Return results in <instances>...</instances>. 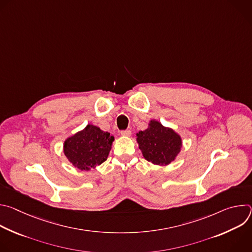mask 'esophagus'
I'll return each instance as SVG.
<instances>
[{
  "label": "esophagus",
  "mask_w": 252,
  "mask_h": 252,
  "mask_svg": "<svg viewBox=\"0 0 252 252\" xmlns=\"http://www.w3.org/2000/svg\"><path fill=\"white\" fill-rule=\"evenodd\" d=\"M121 134L124 136H129L131 134V131L129 129H126V130H122Z\"/></svg>",
  "instance_id": "esophagus-1"
}]
</instances>
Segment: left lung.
I'll list each match as a JSON object with an SVG mask.
<instances>
[{"label":"left lung","mask_w":252,"mask_h":252,"mask_svg":"<svg viewBox=\"0 0 252 252\" xmlns=\"http://www.w3.org/2000/svg\"><path fill=\"white\" fill-rule=\"evenodd\" d=\"M136 141L143 158L158 165H167L181 152L182 137L172 128L158 121H151L149 127L136 133Z\"/></svg>","instance_id":"obj_1"}]
</instances>
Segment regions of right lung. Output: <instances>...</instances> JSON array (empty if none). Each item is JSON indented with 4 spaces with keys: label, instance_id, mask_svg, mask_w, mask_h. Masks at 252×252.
I'll return each mask as SVG.
<instances>
[{
    "label": "right lung",
    "instance_id": "obj_1",
    "mask_svg": "<svg viewBox=\"0 0 252 252\" xmlns=\"http://www.w3.org/2000/svg\"><path fill=\"white\" fill-rule=\"evenodd\" d=\"M115 137L99 127L88 125L83 130L67 137L63 153L68 161L81 170H90L106 160Z\"/></svg>",
    "mask_w": 252,
    "mask_h": 252
}]
</instances>
